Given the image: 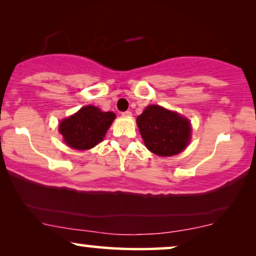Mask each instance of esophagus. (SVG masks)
<instances>
[{
    "label": "esophagus",
    "instance_id": "esophagus-1",
    "mask_svg": "<svg viewBox=\"0 0 256 256\" xmlns=\"http://www.w3.org/2000/svg\"><path fill=\"white\" fill-rule=\"evenodd\" d=\"M121 115H122V116H124V118H130L132 116V112H129V110L122 112Z\"/></svg>",
    "mask_w": 256,
    "mask_h": 256
}]
</instances>
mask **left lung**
I'll return each instance as SVG.
<instances>
[{
    "instance_id": "1",
    "label": "left lung",
    "mask_w": 256,
    "mask_h": 256,
    "mask_svg": "<svg viewBox=\"0 0 256 256\" xmlns=\"http://www.w3.org/2000/svg\"><path fill=\"white\" fill-rule=\"evenodd\" d=\"M136 122L146 146L155 155H177L191 140L190 121L157 104L146 107Z\"/></svg>"
}]
</instances>
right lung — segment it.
<instances>
[{"label":"right lung","mask_w":256,"mask_h":256,"mask_svg":"<svg viewBox=\"0 0 256 256\" xmlns=\"http://www.w3.org/2000/svg\"><path fill=\"white\" fill-rule=\"evenodd\" d=\"M115 118L113 112H102L88 104L62 120L59 132L70 148L87 150L102 141Z\"/></svg>","instance_id":"add662e5"}]
</instances>
